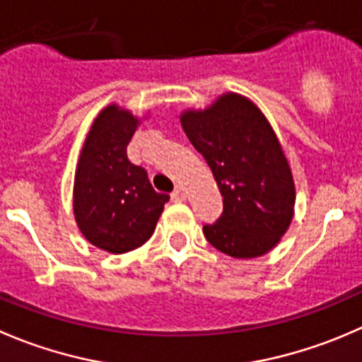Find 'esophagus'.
<instances>
[{
  "mask_svg": "<svg viewBox=\"0 0 362 362\" xmlns=\"http://www.w3.org/2000/svg\"><path fill=\"white\" fill-rule=\"evenodd\" d=\"M171 199L173 202H185V191L182 187H175V191L171 192Z\"/></svg>",
  "mask_w": 362,
  "mask_h": 362,
  "instance_id": "obj_1",
  "label": "esophagus"
}]
</instances>
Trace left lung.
Here are the masks:
<instances>
[{
	"instance_id": "obj_1",
	"label": "left lung",
	"mask_w": 362,
	"mask_h": 362,
	"mask_svg": "<svg viewBox=\"0 0 362 362\" xmlns=\"http://www.w3.org/2000/svg\"><path fill=\"white\" fill-rule=\"evenodd\" d=\"M180 122L223 196L219 219L203 226L206 240L233 258L269 252L292 223L296 185L267 118L245 97L224 93L206 110L182 113Z\"/></svg>"
}]
</instances>
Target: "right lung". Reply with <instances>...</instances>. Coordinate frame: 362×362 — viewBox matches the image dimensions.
Returning a JSON list of instances; mask_svg holds the SVG:
<instances>
[{
	"mask_svg": "<svg viewBox=\"0 0 362 362\" xmlns=\"http://www.w3.org/2000/svg\"><path fill=\"white\" fill-rule=\"evenodd\" d=\"M139 120L111 104L99 113L81 150L74 180V216L90 244L132 251L152 237L170 196L153 191L145 168L127 157Z\"/></svg>",
	"mask_w": 362,
	"mask_h": 362,
	"instance_id": "add662e5",
	"label": "right lung"
}]
</instances>
